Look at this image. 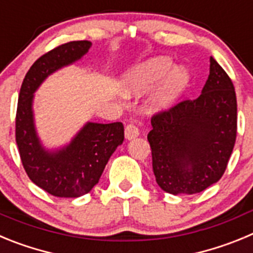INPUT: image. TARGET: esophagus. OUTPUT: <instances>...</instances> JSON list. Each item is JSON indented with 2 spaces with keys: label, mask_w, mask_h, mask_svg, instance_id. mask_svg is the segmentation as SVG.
<instances>
[{
  "label": "esophagus",
  "mask_w": 253,
  "mask_h": 253,
  "mask_svg": "<svg viewBox=\"0 0 253 253\" xmlns=\"http://www.w3.org/2000/svg\"><path fill=\"white\" fill-rule=\"evenodd\" d=\"M139 135V129H138L137 125L134 124H128L125 126V138L126 139H134Z\"/></svg>",
  "instance_id": "esophagus-1"
}]
</instances>
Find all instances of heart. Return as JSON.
Segmentation results:
<instances>
[{
	"label": "heart",
	"instance_id": "heart-1",
	"mask_svg": "<svg viewBox=\"0 0 253 253\" xmlns=\"http://www.w3.org/2000/svg\"><path fill=\"white\" fill-rule=\"evenodd\" d=\"M172 67V62L169 58H156L146 64L131 71L124 82V90L128 93H143L152 90L165 75L167 77L161 82L157 91L154 104L156 107H167L175 101L184 88L186 87L189 76L184 68ZM170 72L169 73L168 71Z\"/></svg>",
	"mask_w": 253,
	"mask_h": 253
}]
</instances>
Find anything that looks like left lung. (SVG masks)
Returning a JSON list of instances; mask_svg holds the SVG:
<instances>
[{
  "instance_id": "obj_1",
  "label": "left lung",
  "mask_w": 253,
  "mask_h": 253,
  "mask_svg": "<svg viewBox=\"0 0 253 253\" xmlns=\"http://www.w3.org/2000/svg\"><path fill=\"white\" fill-rule=\"evenodd\" d=\"M148 142L158 186L166 193H202L224 173L237 138L233 82L210 57L203 92L153 114Z\"/></svg>"
}]
</instances>
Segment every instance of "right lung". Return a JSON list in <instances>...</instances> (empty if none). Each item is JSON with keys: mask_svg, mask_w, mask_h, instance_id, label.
Listing matches in <instances>:
<instances>
[{"mask_svg": "<svg viewBox=\"0 0 253 253\" xmlns=\"http://www.w3.org/2000/svg\"><path fill=\"white\" fill-rule=\"evenodd\" d=\"M91 46L88 40L68 42L38 58L26 73L17 101L15 137L21 163L35 185L57 198H78L99 182L107 161L124 140V125L88 123L73 142L58 153L40 147L31 113L33 93L55 69L80 59Z\"/></svg>", "mask_w": 253, "mask_h": 253, "instance_id": "obj_1", "label": "right lung"}]
</instances>
